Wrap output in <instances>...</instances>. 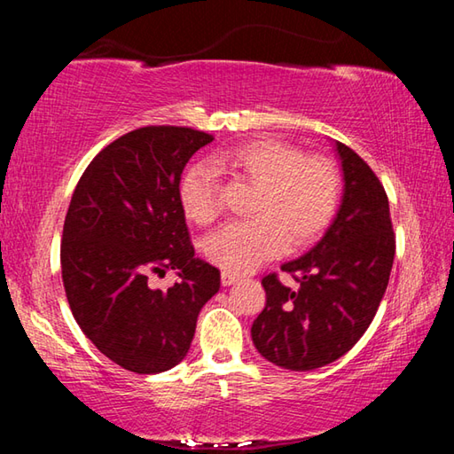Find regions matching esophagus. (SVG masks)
Wrapping results in <instances>:
<instances>
[{"label":"esophagus","instance_id":"esophagus-1","mask_svg":"<svg viewBox=\"0 0 454 454\" xmlns=\"http://www.w3.org/2000/svg\"><path fill=\"white\" fill-rule=\"evenodd\" d=\"M240 280V276L238 274H234V272H222V284H224V286H230V284H234V282H238Z\"/></svg>","mask_w":454,"mask_h":454}]
</instances>
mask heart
<instances>
[{
  "instance_id": "obj_1",
  "label": "heart",
  "mask_w": 454,
  "mask_h": 454,
  "mask_svg": "<svg viewBox=\"0 0 454 454\" xmlns=\"http://www.w3.org/2000/svg\"><path fill=\"white\" fill-rule=\"evenodd\" d=\"M224 170L256 192L252 220L218 230L204 242V254L222 270L242 274L278 256L286 248H304L326 232L338 204V174L326 158L306 156L298 145L258 137L212 158ZM214 168L190 166L180 180V204L190 222L210 226L220 216V190Z\"/></svg>"
}]
</instances>
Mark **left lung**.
<instances>
[{
	"label": "left lung",
	"mask_w": 454,
	"mask_h": 454,
	"mask_svg": "<svg viewBox=\"0 0 454 454\" xmlns=\"http://www.w3.org/2000/svg\"><path fill=\"white\" fill-rule=\"evenodd\" d=\"M340 210L309 254L282 264L298 282L284 286L278 274L262 278L266 306L252 325L260 355L290 371L334 363L371 326L393 270L396 238L388 196L379 176L347 144Z\"/></svg>",
	"instance_id": "1"
}]
</instances>
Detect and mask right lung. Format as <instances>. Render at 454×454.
<instances>
[{
    "label": "right lung",
    "mask_w": 454,
    "mask_h": 454,
    "mask_svg": "<svg viewBox=\"0 0 454 454\" xmlns=\"http://www.w3.org/2000/svg\"><path fill=\"white\" fill-rule=\"evenodd\" d=\"M214 140L186 126H145L91 160L74 190L61 234V278L75 322L126 371L158 374L188 355L220 270L194 258L180 204L188 160ZM180 270L168 291L150 273Z\"/></svg>",
    "instance_id": "1"
}]
</instances>
